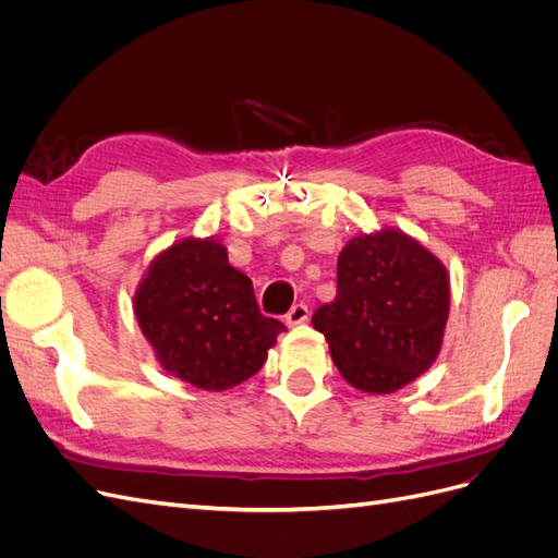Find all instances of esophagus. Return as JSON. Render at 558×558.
Masks as SVG:
<instances>
[{"mask_svg": "<svg viewBox=\"0 0 558 558\" xmlns=\"http://www.w3.org/2000/svg\"><path fill=\"white\" fill-rule=\"evenodd\" d=\"M310 318V310H307V305H293L291 307V312L286 314V324L289 326H300V324H305V320Z\"/></svg>", "mask_w": 558, "mask_h": 558, "instance_id": "34e87169", "label": "esophagus"}]
</instances>
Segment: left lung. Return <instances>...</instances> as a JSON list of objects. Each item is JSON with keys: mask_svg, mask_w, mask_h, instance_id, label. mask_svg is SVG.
Returning <instances> with one entry per match:
<instances>
[{"mask_svg": "<svg viewBox=\"0 0 558 558\" xmlns=\"http://www.w3.org/2000/svg\"><path fill=\"white\" fill-rule=\"evenodd\" d=\"M449 318V272L396 228L359 232L337 258V295L312 324L340 375L363 393H393L435 363Z\"/></svg>", "mask_w": 558, "mask_h": 558, "instance_id": "left-lung-1", "label": "left lung"}]
</instances>
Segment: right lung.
I'll return each mask as SVG.
<instances>
[{"mask_svg": "<svg viewBox=\"0 0 558 558\" xmlns=\"http://www.w3.org/2000/svg\"><path fill=\"white\" fill-rule=\"evenodd\" d=\"M132 302L165 373L202 391L256 375L286 330L260 314L251 279L228 263L216 238H185L160 251Z\"/></svg>", "mask_w": 558, "mask_h": 558, "instance_id": "1", "label": "right lung"}]
</instances>
